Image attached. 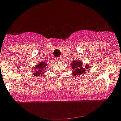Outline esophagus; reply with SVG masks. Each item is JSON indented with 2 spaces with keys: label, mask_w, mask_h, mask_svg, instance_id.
<instances>
[{
  "label": "esophagus",
  "mask_w": 121,
  "mask_h": 121,
  "mask_svg": "<svg viewBox=\"0 0 121 121\" xmlns=\"http://www.w3.org/2000/svg\"><path fill=\"white\" fill-rule=\"evenodd\" d=\"M56 61H60V58H56Z\"/></svg>",
  "instance_id": "obj_1"
}]
</instances>
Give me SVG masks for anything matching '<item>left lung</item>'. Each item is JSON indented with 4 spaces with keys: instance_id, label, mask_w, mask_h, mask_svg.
Returning <instances> with one entry per match:
<instances>
[{
    "instance_id": "left-lung-1",
    "label": "left lung",
    "mask_w": 121,
    "mask_h": 121,
    "mask_svg": "<svg viewBox=\"0 0 121 121\" xmlns=\"http://www.w3.org/2000/svg\"><path fill=\"white\" fill-rule=\"evenodd\" d=\"M71 66L72 67V75L73 76H80L81 75H85L87 72V70H90V66L88 64L83 65L81 60H73L71 63Z\"/></svg>"
}]
</instances>
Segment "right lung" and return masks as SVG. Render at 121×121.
I'll return each instance as SVG.
<instances>
[{
    "mask_svg": "<svg viewBox=\"0 0 121 121\" xmlns=\"http://www.w3.org/2000/svg\"><path fill=\"white\" fill-rule=\"evenodd\" d=\"M48 67V64L45 63L44 61L40 62L39 64L31 68V70H33V75L35 77H40V75H44V73H46V69Z\"/></svg>",
    "mask_w": 121,
    "mask_h": 121,
    "instance_id": "1",
    "label": "right lung"
}]
</instances>
